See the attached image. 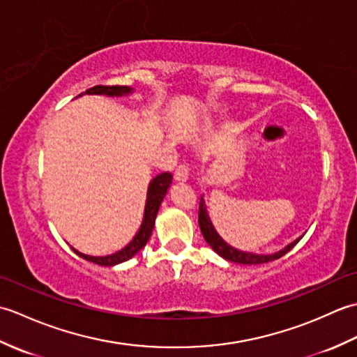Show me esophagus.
Segmentation results:
<instances>
[{"instance_id": "esophagus-1", "label": "esophagus", "mask_w": 357, "mask_h": 357, "mask_svg": "<svg viewBox=\"0 0 357 357\" xmlns=\"http://www.w3.org/2000/svg\"><path fill=\"white\" fill-rule=\"evenodd\" d=\"M187 179H188V169L185 165H179L176 172H174V181H176V183H185Z\"/></svg>"}]
</instances>
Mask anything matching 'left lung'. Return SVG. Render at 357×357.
Here are the masks:
<instances>
[{"label":"left lung","mask_w":357,"mask_h":357,"mask_svg":"<svg viewBox=\"0 0 357 357\" xmlns=\"http://www.w3.org/2000/svg\"><path fill=\"white\" fill-rule=\"evenodd\" d=\"M198 219H199L201 233L207 244L213 248L219 256L224 257V259L230 261V262H236V264H244V265H257V264L276 261V259H279V257H282L285 253L290 252V250L302 239V236H304V234H302V236L294 239L293 242H290V244L285 245L282 250H279V252H276V253L256 255V253H250V252H241V250L231 247L230 244H227V242L221 236H219V233L216 231L215 225L211 224V219L208 216L204 195L199 199V218Z\"/></svg>","instance_id":"1"}]
</instances>
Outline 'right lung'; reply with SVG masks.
<instances>
[{
    "instance_id": "add662e5",
    "label": "right lung",
    "mask_w": 357,
    "mask_h": 357,
    "mask_svg": "<svg viewBox=\"0 0 357 357\" xmlns=\"http://www.w3.org/2000/svg\"><path fill=\"white\" fill-rule=\"evenodd\" d=\"M135 90L132 87L127 86H95L92 89L86 90L82 95H104V96H110V98H121V96H128L132 95ZM172 174L169 172L158 174L153 179L150 181L149 188H147V199H146V207H144V216H142V222L139 230L136 231L133 239L128 242V244L118 250L116 253H112L107 256H89L78 252L72 247V250L77 253L79 257L86 261H90L98 265H102V267H113V265H118L121 262H126L128 259L139 252L141 248L146 247L147 241L150 238L151 231H153L155 227V219L158 215V210L161 207V202L165 198L167 190L170 188L172 184Z\"/></svg>"
}]
</instances>
